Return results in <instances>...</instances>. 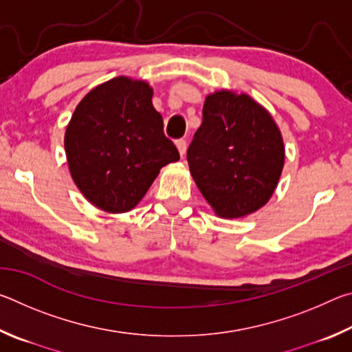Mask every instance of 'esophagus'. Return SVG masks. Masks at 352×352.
<instances>
[{
    "label": "esophagus",
    "instance_id": "esophagus-1",
    "mask_svg": "<svg viewBox=\"0 0 352 352\" xmlns=\"http://www.w3.org/2000/svg\"><path fill=\"white\" fill-rule=\"evenodd\" d=\"M175 144H177V147H178V152H180V155L183 157V155L186 153V148H188V142H186V140H184V138L177 140V141H175Z\"/></svg>",
    "mask_w": 352,
    "mask_h": 352
}]
</instances>
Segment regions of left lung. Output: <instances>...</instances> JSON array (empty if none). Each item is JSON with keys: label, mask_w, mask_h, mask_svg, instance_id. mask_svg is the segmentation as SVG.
Masks as SVG:
<instances>
[{"label": "left lung", "mask_w": 352, "mask_h": 352, "mask_svg": "<svg viewBox=\"0 0 352 352\" xmlns=\"http://www.w3.org/2000/svg\"><path fill=\"white\" fill-rule=\"evenodd\" d=\"M186 158L208 204L220 217L234 219L269 201L284 166V144L269 111L252 98L217 91L205 100Z\"/></svg>", "instance_id": "left-lung-1"}]
</instances>
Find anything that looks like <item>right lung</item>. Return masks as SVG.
I'll return each mask as SVG.
<instances>
[{"label":"right lung","instance_id":"add662e5","mask_svg":"<svg viewBox=\"0 0 352 352\" xmlns=\"http://www.w3.org/2000/svg\"><path fill=\"white\" fill-rule=\"evenodd\" d=\"M73 180L107 212L136 206L163 166L180 160L146 82L115 77L76 107L65 133Z\"/></svg>","mask_w":352,"mask_h":352}]
</instances>
